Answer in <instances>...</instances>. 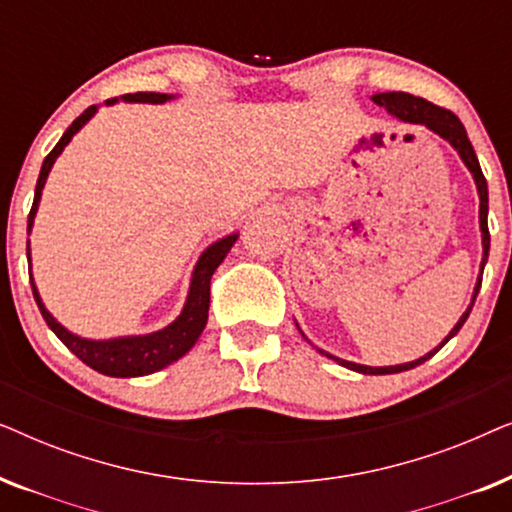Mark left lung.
<instances>
[{
  "label": "left lung",
  "mask_w": 512,
  "mask_h": 512,
  "mask_svg": "<svg viewBox=\"0 0 512 512\" xmlns=\"http://www.w3.org/2000/svg\"><path fill=\"white\" fill-rule=\"evenodd\" d=\"M373 102L380 104L389 111L391 116L401 118L405 123H415V125H426V128L436 132L438 137L447 139L454 146V151L459 153L461 160H464V165L471 170L473 179H475V186H478V195H480V230H482V270H485V263H487V256H489V228H487V209H489V195H487V179L485 174L480 170V163H478V156H475L473 151V144L468 142V135H466V128L461 125V121L457 116L452 114L450 109H443L438 107V104H433L429 100H424V97H415L410 93H377L373 95ZM480 284H482V272L478 277V284H475V291H473V300L471 305L466 307V312L461 314V319L457 321V326L452 328L450 335L440 342V345L433 349V352L424 354L422 359L417 361H410V363H401V366H384V368H373V366H361V363H352V361H345V359H338V356H331L326 352H319L328 356V359L338 361L340 366H345L349 370H356V373H363V375H391V373H401V370H410L419 366V363H424L426 359H431L433 354L438 352L440 347L445 345L447 340L454 338V335L459 333V328L464 326V321L468 319V314L473 310V303L475 298H478V291H480Z\"/></svg>",
  "instance_id": "obj_1"
}]
</instances>
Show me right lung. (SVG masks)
<instances>
[{
  "mask_svg": "<svg viewBox=\"0 0 512 512\" xmlns=\"http://www.w3.org/2000/svg\"><path fill=\"white\" fill-rule=\"evenodd\" d=\"M123 102H151V104H163L167 100H172V95L165 93H128L121 97ZM114 100H107V104H114ZM97 107H88L83 114L76 118V121L69 125L65 130V135L60 137V142L53 146V151L44 158V165H41L39 179H37V191H34V202L30 209V216H27V233L32 230L34 223V214H37L39 200H41V191H44L46 177L51 172V167L55 163V158L60 156L62 149L69 144L76 132H79L83 125H86L90 118L95 116ZM237 240V235H228L223 240L214 242L212 247H207L202 251L198 265L193 270V279H191V289H188V298L184 310L177 319L172 321L170 326H165L163 331L149 333V335H130V338H114V340H86L79 338V335L69 333L65 326L58 324L53 319V314L46 310L44 303H41L37 286H34V279L30 275V284H32V293L34 300H37L41 317L46 319V324L51 331L58 335L69 352L79 356V359L90 366L97 373L109 375V377H142V375H151L156 370L170 366L172 361H177L184 356L188 349L195 345V340L200 338V333L205 331L207 324V314H209V284H212V275L214 270L223 263V258L230 251ZM27 256H30V242H27Z\"/></svg>",
  "mask_w": 512,
  "mask_h": 512,
  "instance_id": "add662e5",
  "label": "right lung"
}]
</instances>
